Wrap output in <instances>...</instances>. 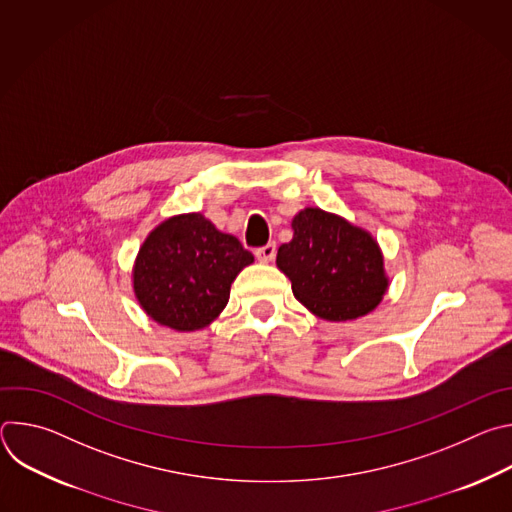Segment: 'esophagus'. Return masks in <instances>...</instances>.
Listing matches in <instances>:
<instances>
[{"instance_id":"34e87169","label":"esophagus","mask_w":512,"mask_h":512,"mask_svg":"<svg viewBox=\"0 0 512 512\" xmlns=\"http://www.w3.org/2000/svg\"><path fill=\"white\" fill-rule=\"evenodd\" d=\"M275 243H269V245H265V247H259L257 251H255V257H257V261H261V263H269V261H273V257H275Z\"/></svg>"}]
</instances>
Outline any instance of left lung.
Listing matches in <instances>:
<instances>
[{
    "label": "left lung",
    "instance_id": "left-lung-1",
    "mask_svg": "<svg viewBox=\"0 0 512 512\" xmlns=\"http://www.w3.org/2000/svg\"><path fill=\"white\" fill-rule=\"evenodd\" d=\"M291 229L294 239L279 247L277 267L300 304L330 322L356 320L381 304L389 277L369 231L312 206L294 216Z\"/></svg>",
    "mask_w": 512,
    "mask_h": 512
}]
</instances>
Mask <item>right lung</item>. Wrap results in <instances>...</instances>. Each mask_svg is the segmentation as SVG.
<instances>
[{
    "mask_svg": "<svg viewBox=\"0 0 512 512\" xmlns=\"http://www.w3.org/2000/svg\"><path fill=\"white\" fill-rule=\"evenodd\" d=\"M251 263L253 255L239 239L218 231L200 212L176 214L139 247L133 291L152 320L194 332L225 310L231 283Z\"/></svg>",
    "mask_w": 512,
    "mask_h": 512,
    "instance_id": "obj_1",
    "label": "right lung"
}]
</instances>
